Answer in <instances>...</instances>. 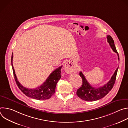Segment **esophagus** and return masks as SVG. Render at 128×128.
<instances>
[{
  "mask_svg": "<svg viewBox=\"0 0 128 128\" xmlns=\"http://www.w3.org/2000/svg\"><path fill=\"white\" fill-rule=\"evenodd\" d=\"M64 68L66 72L67 73V74H70V73L73 72L74 70V66H73V65L69 61L67 62L65 64Z\"/></svg>",
  "mask_w": 128,
  "mask_h": 128,
  "instance_id": "34e87169",
  "label": "esophagus"
}]
</instances>
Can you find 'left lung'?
I'll list each match as a JSON object with an SVG mask.
<instances>
[{"mask_svg": "<svg viewBox=\"0 0 128 128\" xmlns=\"http://www.w3.org/2000/svg\"><path fill=\"white\" fill-rule=\"evenodd\" d=\"M107 42L110 45L114 52L117 53L118 60L120 61L118 54L116 50L114 42L110 35L107 36ZM118 67L116 68L114 73L112 76L110 80L103 86L98 88H95L91 86L86 80L85 76L82 71L80 72V76L82 78V86L77 90L76 95L83 100L86 101H94L98 100L105 96L113 88L116 82L117 72Z\"/></svg>", "mask_w": 128, "mask_h": 128, "instance_id": "8db88e82", "label": "left lung"}]
</instances>
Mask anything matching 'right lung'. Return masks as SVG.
<instances>
[{"label": "right lung", "mask_w": 128, "mask_h": 128, "mask_svg": "<svg viewBox=\"0 0 128 128\" xmlns=\"http://www.w3.org/2000/svg\"><path fill=\"white\" fill-rule=\"evenodd\" d=\"M13 53L12 54V66L16 84L20 90L27 96L36 100H46L50 99L55 92L56 86L61 78V70L62 66L53 71L42 85L35 88H28L23 86L18 80L12 65Z\"/></svg>", "instance_id": "right-lung-1"}]
</instances>
